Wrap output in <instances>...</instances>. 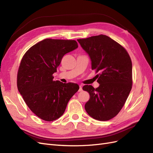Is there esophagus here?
<instances>
[{
    "mask_svg": "<svg viewBox=\"0 0 153 153\" xmlns=\"http://www.w3.org/2000/svg\"><path fill=\"white\" fill-rule=\"evenodd\" d=\"M82 91V87L81 85L79 86V89H78V92H81Z\"/></svg>",
    "mask_w": 153,
    "mask_h": 153,
    "instance_id": "obj_1",
    "label": "esophagus"
}]
</instances>
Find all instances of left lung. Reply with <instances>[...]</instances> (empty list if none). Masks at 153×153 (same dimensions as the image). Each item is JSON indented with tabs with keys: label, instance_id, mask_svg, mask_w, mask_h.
<instances>
[{
	"label": "left lung",
	"instance_id": "1",
	"mask_svg": "<svg viewBox=\"0 0 153 153\" xmlns=\"http://www.w3.org/2000/svg\"><path fill=\"white\" fill-rule=\"evenodd\" d=\"M77 40L89 54L92 69L98 73V87L85 85L82 88L90 95L85 109L94 119L108 121L119 114L131 91V58L122 45L107 36L100 34Z\"/></svg>",
	"mask_w": 153,
	"mask_h": 153
}]
</instances>
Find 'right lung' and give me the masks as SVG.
<instances>
[{"instance_id": "obj_1", "label": "right lung", "mask_w": 153, "mask_h": 153, "mask_svg": "<svg viewBox=\"0 0 153 153\" xmlns=\"http://www.w3.org/2000/svg\"><path fill=\"white\" fill-rule=\"evenodd\" d=\"M76 48L75 40L45 39L31 47L21 60L17 74L18 91L32 112L44 121L61 117L79 89L76 84L53 80L64 55Z\"/></svg>"}]
</instances>
